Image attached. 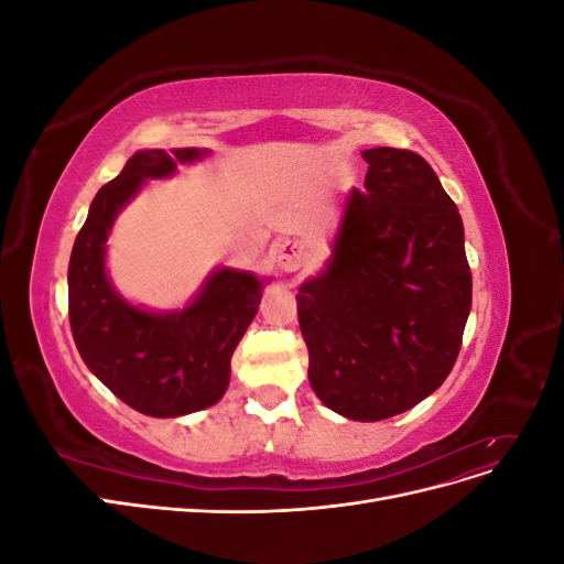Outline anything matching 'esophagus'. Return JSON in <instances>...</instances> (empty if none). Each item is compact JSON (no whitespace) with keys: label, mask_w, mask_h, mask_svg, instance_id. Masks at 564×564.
<instances>
[{"label":"esophagus","mask_w":564,"mask_h":564,"mask_svg":"<svg viewBox=\"0 0 564 564\" xmlns=\"http://www.w3.org/2000/svg\"><path fill=\"white\" fill-rule=\"evenodd\" d=\"M301 263H303V247L299 242L289 240V242L280 245V249H278V265L282 270L294 272V270L301 268Z\"/></svg>","instance_id":"obj_1"}]
</instances>
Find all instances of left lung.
I'll list each match as a JSON object with an SVG mask.
<instances>
[{"label":"left lung","mask_w":564,"mask_h":564,"mask_svg":"<svg viewBox=\"0 0 564 564\" xmlns=\"http://www.w3.org/2000/svg\"><path fill=\"white\" fill-rule=\"evenodd\" d=\"M332 259L296 294L308 379L332 412L383 421L449 377L470 313L464 220L412 150L371 148Z\"/></svg>","instance_id":"obj_1"}]
</instances>
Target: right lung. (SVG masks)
<instances>
[{"label": "right lung", "instance_id": "1", "mask_svg": "<svg viewBox=\"0 0 564 564\" xmlns=\"http://www.w3.org/2000/svg\"><path fill=\"white\" fill-rule=\"evenodd\" d=\"M207 150H139L96 193L67 265V313L75 346L96 377L131 409L174 419L216 404L230 383V357L256 311L263 282L218 268L183 311L150 313L115 292L106 242L117 214L148 178H166Z\"/></svg>", "mask_w": 564, "mask_h": 564}]
</instances>
